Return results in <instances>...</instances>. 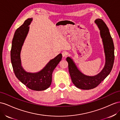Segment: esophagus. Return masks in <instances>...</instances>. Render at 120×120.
<instances>
[{"mask_svg": "<svg viewBox=\"0 0 120 120\" xmlns=\"http://www.w3.org/2000/svg\"><path fill=\"white\" fill-rule=\"evenodd\" d=\"M62 56L63 57H65L68 55V53L66 52V51H63L62 53Z\"/></svg>", "mask_w": 120, "mask_h": 120, "instance_id": "obj_1", "label": "esophagus"}]
</instances>
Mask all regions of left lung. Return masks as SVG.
<instances>
[{
    "instance_id": "left-lung-1",
    "label": "left lung",
    "mask_w": 120,
    "mask_h": 120,
    "mask_svg": "<svg viewBox=\"0 0 120 120\" xmlns=\"http://www.w3.org/2000/svg\"><path fill=\"white\" fill-rule=\"evenodd\" d=\"M100 30V35L103 43L105 54V64L100 73L94 76H88L78 69L73 59L69 57L66 58L71 80L75 86L81 90H88L96 87L110 73L114 62V45L109 30L101 19L95 20Z\"/></svg>"
}]
</instances>
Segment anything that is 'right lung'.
I'll return each mask as SVG.
<instances>
[{"mask_svg": "<svg viewBox=\"0 0 120 120\" xmlns=\"http://www.w3.org/2000/svg\"><path fill=\"white\" fill-rule=\"evenodd\" d=\"M33 19H28L16 30L13 36L11 51V62L17 78L26 87L33 90H46L51 84L53 71L62 59V54L51 60L41 71L36 73L26 71L22 66L20 52L29 31V26Z\"/></svg>", "mask_w": 120, "mask_h": 120, "instance_id": "1", "label": "right lung"}]
</instances>
